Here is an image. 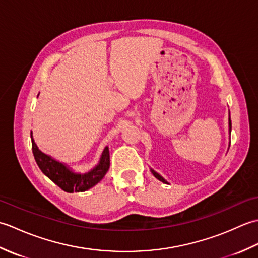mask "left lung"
<instances>
[{"instance_id": "1", "label": "left lung", "mask_w": 258, "mask_h": 258, "mask_svg": "<svg viewBox=\"0 0 258 258\" xmlns=\"http://www.w3.org/2000/svg\"><path fill=\"white\" fill-rule=\"evenodd\" d=\"M228 126H229V134H231V131H232V120H231V114H229V118H228ZM151 172L153 173V175H154V176L157 178V179H160L161 180V182H163V183H165V184H167V182H166V180L165 179H164L162 176H161V175L160 174H158V173H156L155 171H154V169H152L151 168Z\"/></svg>"}]
</instances>
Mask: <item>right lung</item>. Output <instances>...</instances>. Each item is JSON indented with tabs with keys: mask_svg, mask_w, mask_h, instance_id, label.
I'll return each instance as SVG.
<instances>
[{
	"mask_svg": "<svg viewBox=\"0 0 258 258\" xmlns=\"http://www.w3.org/2000/svg\"><path fill=\"white\" fill-rule=\"evenodd\" d=\"M32 151L33 155L36 161V164L40 167L43 174L50 178L52 182L55 183L58 187H61L67 193H74V191H85L95 186L100 180L105 176L109 168V152L108 147L104 149L100 163L91 169L90 172L81 174L74 173L73 171L65 166L64 164L54 160L44 153L38 150L34 140H33L32 132Z\"/></svg>",
	"mask_w": 258,
	"mask_h": 258,
	"instance_id": "right-lung-1",
	"label": "right lung"
}]
</instances>
